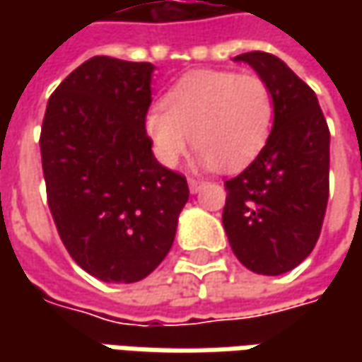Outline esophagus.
Instances as JSON below:
<instances>
[{
  "instance_id": "1",
  "label": "esophagus",
  "mask_w": 362,
  "mask_h": 362,
  "mask_svg": "<svg viewBox=\"0 0 362 362\" xmlns=\"http://www.w3.org/2000/svg\"><path fill=\"white\" fill-rule=\"evenodd\" d=\"M203 185H205V181H202V179H193V177H189V189H191V193H197V191H202Z\"/></svg>"
}]
</instances>
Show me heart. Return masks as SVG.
Returning <instances> with one entry per match:
<instances>
[{"instance_id": "b5f03b06", "label": "heart", "mask_w": 362, "mask_h": 362, "mask_svg": "<svg viewBox=\"0 0 362 362\" xmlns=\"http://www.w3.org/2000/svg\"><path fill=\"white\" fill-rule=\"evenodd\" d=\"M276 100L266 78L254 72L193 70L163 96L145 119L160 163L173 167L191 145L205 167L238 171L270 139Z\"/></svg>"}]
</instances>
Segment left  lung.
Instances as JSON below:
<instances>
[{
  "mask_svg": "<svg viewBox=\"0 0 362 362\" xmlns=\"http://www.w3.org/2000/svg\"><path fill=\"white\" fill-rule=\"evenodd\" d=\"M276 100L270 139L238 177L226 181L223 228L247 270L278 276L310 256L328 203L330 132L314 90L280 58L245 52Z\"/></svg>",
  "mask_w": 362,
  "mask_h": 362,
  "instance_id": "8db88e82",
  "label": "left lung"
}]
</instances>
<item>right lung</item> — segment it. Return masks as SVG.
Segmentation results:
<instances>
[{
	"instance_id": "obj_1",
	"label": "right lung",
	"mask_w": 362,
	"mask_h": 362,
	"mask_svg": "<svg viewBox=\"0 0 362 362\" xmlns=\"http://www.w3.org/2000/svg\"><path fill=\"white\" fill-rule=\"evenodd\" d=\"M148 62L94 56L49 96L40 134L48 207L68 254L103 282L146 278L169 254L187 179L151 151Z\"/></svg>"
}]
</instances>
